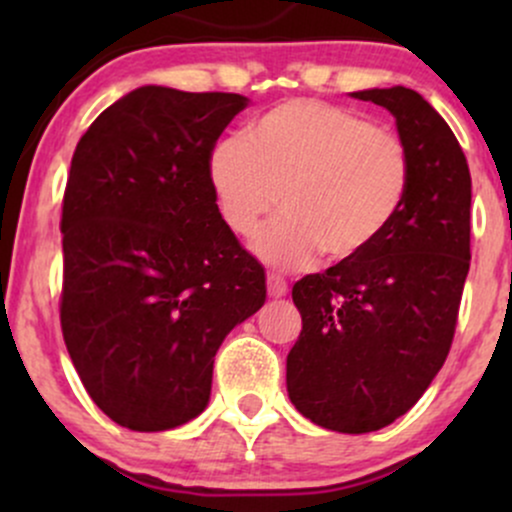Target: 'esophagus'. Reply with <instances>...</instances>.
Returning a JSON list of instances; mask_svg holds the SVG:
<instances>
[{
  "mask_svg": "<svg viewBox=\"0 0 512 512\" xmlns=\"http://www.w3.org/2000/svg\"><path fill=\"white\" fill-rule=\"evenodd\" d=\"M267 291H269V296H272V298H281V296H286V291H289V284H286L281 276L269 274L267 276Z\"/></svg>",
  "mask_w": 512,
  "mask_h": 512,
  "instance_id": "34e87169",
  "label": "esophagus"
}]
</instances>
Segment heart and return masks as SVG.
Wrapping results in <instances>:
<instances>
[{
  "label": "heart",
  "instance_id": "heart-1",
  "mask_svg": "<svg viewBox=\"0 0 512 512\" xmlns=\"http://www.w3.org/2000/svg\"><path fill=\"white\" fill-rule=\"evenodd\" d=\"M409 182L397 132L313 98L276 105L248 139H223L209 156L211 192L233 233L252 236L281 204L284 216L252 243L276 269L308 267L320 252L330 262L363 255L390 231Z\"/></svg>",
  "mask_w": 512,
  "mask_h": 512
}]
</instances>
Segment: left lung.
Wrapping results in <instances>:
<instances>
[{
	"mask_svg": "<svg viewBox=\"0 0 512 512\" xmlns=\"http://www.w3.org/2000/svg\"><path fill=\"white\" fill-rule=\"evenodd\" d=\"M351 98L395 117L409 192L373 248L296 281L303 330L286 356V390L313 424L370 433L407 414L448 358L472 257V178L448 122L421 93L392 86Z\"/></svg>",
	"mask_w": 512,
	"mask_h": 512,
	"instance_id": "1",
	"label": "left lung"
}]
</instances>
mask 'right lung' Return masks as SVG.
I'll list each match as a JSON object with an SVG mask.
<instances>
[{
	"label": "right lung",
	"instance_id": "1",
	"mask_svg": "<svg viewBox=\"0 0 512 512\" xmlns=\"http://www.w3.org/2000/svg\"><path fill=\"white\" fill-rule=\"evenodd\" d=\"M250 101L139 86L76 144L62 207V334L81 383L129 431H170L209 404L226 334L264 305L209 185L216 139Z\"/></svg>",
	"mask_w": 512,
	"mask_h": 512
}]
</instances>
